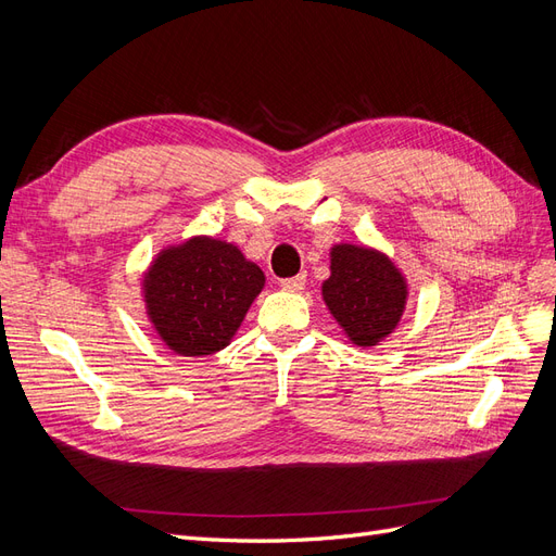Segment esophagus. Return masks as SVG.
Instances as JSON below:
<instances>
[{"instance_id": "1", "label": "esophagus", "mask_w": 556, "mask_h": 556, "mask_svg": "<svg viewBox=\"0 0 556 556\" xmlns=\"http://www.w3.org/2000/svg\"><path fill=\"white\" fill-rule=\"evenodd\" d=\"M280 288L288 290V292H301L306 288V274H299L294 278H285L280 280Z\"/></svg>"}]
</instances>
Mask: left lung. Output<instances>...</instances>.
I'll return each instance as SVG.
<instances>
[{"label":"left lung","mask_w":556,"mask_h":556,"mask_svg":"<svg viewBox=\"0 0 556 556\" xmlns=\"http://www.w3.org/2000/svg\"><path fill=\"white\" fill-rule=\"evenodd\" d=\"M323 299L352 345L374 348L399 327L408 304V280L378 248L333 243Z\"/></svg>","instance_id":"1"}]
</instances>
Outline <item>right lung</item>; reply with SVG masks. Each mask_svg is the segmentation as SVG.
Segmentation results:
<instances>
[{"instance_id": "1", "label": "right lung", "mask_w": 556, "mask_h": 556, "mask_svg": "<svg viewBox=\"0 0 556 556\" xmlns=\"http://www.w3.org/2000/svg\"><path fill=\"white\" fill-rule=\"evenodd\" d=\"M264 282L239 245L197 233L157 252L141 276V299L174 355L204 357L231 343Z\"/></svg>"}]
</instances>
